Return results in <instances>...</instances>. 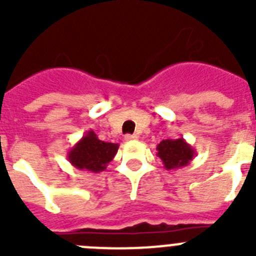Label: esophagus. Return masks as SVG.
<instances>
[{
    "label": "esophagus",
    "mask_w": 256,
    "mask_h": 256,
    "mask_svg": "<svg viewBox=\"0 0 256 256\" xmlns=\"http://www.w3.org/2000/svg\"><path fill=\"white\" fill-rule=\"evenodd\" d=\"M137 138H138V137H137L136 134H126V137H124V140H126V141H134V140H137Z\"/></svg>",
    "instance_id": "esophagus-1"
}]
</instances>
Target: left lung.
<instances>
[{
	"instance_id": "1",
	"label": "left lung",
	"mask_w": 256,
	"mask_h": 256,
	"mask_svg": "<svg viewBox=\"0 0 256 256\" xmlns=\"http://www.w3.org/2000/svg\"><path fill=\"white\" fill-rule=\"evenodd\" d=\"M156 151L166 170L187 166L196 156V150L184 138L162 140Z\"/></svg>"
}]
</instances>
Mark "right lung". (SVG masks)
<instances>
[{
	"mask_svg": "<svg viewBox=\"0 0 256 256\" xmlns=\"http://www.w3.org/2000/svg\"><path fill=\"white\" fill-rule=\"evenodd\" d=\"M118 148L119 144L101 141L96 133L90 130L68 151V160L79 170L100 173L114 159Z\"/></svg>",
	"mask_w": 256,
	"mask_h": 256,
	"instance_id": "1",
	"label": "right lung"
}]
</instances>
